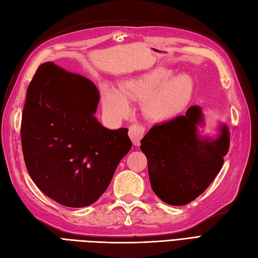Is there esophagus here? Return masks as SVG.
Listing matches in <instances>:
<instances>
[{"label":"esophagus","mask_w":258,"mask_h":258,"mask_svg":"<svg viewBox=\"0 0 258 258\" xmlns=\"http://www.w3.org/2000/svg\"><path fill=\"white\" fill-rule=\"evenodd\" d=\"M144 134H145V128L142 126V125L133 124L130 126L128 135L135 146H140L142 138L144 137Z\"/></svg>","instance_id":"esophagus-1"}]
</instances>
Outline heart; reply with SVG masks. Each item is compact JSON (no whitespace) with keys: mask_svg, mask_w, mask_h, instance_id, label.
Segmentation results:
<instances>
[{"mask_svg":"<svg viewBox=\"0 0 258 258\" xmlns=\"http://www.w3.org/2000/svg\"><path fill=\"white\" fill-rule=\"evenodd\" d=\"M172 71L158 68L124 81L120 90L103 85L101 96L103 109L115 118L126 117L131 111L130 101L143 100L142 110L155 123L173 120L185 110L193 97L195 83L188 74L171 77Z\"/></svg>","mask_w":258,"mask_h":258,"instance_id":"obj_1","label":"heart"}]
</instances>
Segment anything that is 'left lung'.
Returning <instances> with one entry per match:
<instances>
[{"label": "left lung", "instance_id": "left-lung-1", "mask_svg": "<svg viewBox=\"0 0 258 258\" xmlns=\"http://www.w3.org/2000/svg\"><path fill=\"white\" fill-rule=\"evenodd\" d=\"M205 115L192 105L185 115L155 125L141 141L148 161L154 193L162 202L182 206L205 192L223 166L230 147V132L224 123L215 137L202 135Z\"/></svg>", "mask_w": 258, "mask_h": 258}]
</instances>
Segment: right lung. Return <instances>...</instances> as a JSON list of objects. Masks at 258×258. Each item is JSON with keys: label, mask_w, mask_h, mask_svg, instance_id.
<instances>
[{"label": "right lung", "mask_w": 258, "mask_h": 258, "mask_svg": "<svg viewBox=\"0 0 258 258\" xmlns=\"http://www.w3.org/2000/svg\"><path fill=\"white\" fill-rule=\"evenodd\" d=\"M100 95L88 78L39 66L22 117L24 159L43 194L66 207L94 204L132 148L127 128L108 130L95 113Z\"/></svg>", "instance_id": "right-lung-1"}]
</instances>
